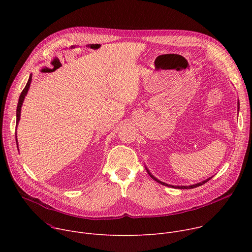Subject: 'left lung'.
I'll list each match as a JSON object with an SVG mask.
<instances>
[{"label": "left lung", "mask_w": 252, "mask_h": 252, "mask_svg": "<svg viewBox=\"0 0 252 252\" xmlns=\"http://www.w3.org/2000/svg\"><path fill=\"white\" fill-rule=\"evenodd\" d=\"M238 110H239V107H238ZM148 170V169H147ZM148 172H149V174L151 175V177L153 178V179H155L156 182H158V183H159L160 185H162V186H165V187H171V188H176V189H194V188H197V187H199V186H202V185H204L205 183H207L209 179L211 178V177H209V178H207V179H205V181H203V182H201V183H199V184H196V185H192V186H189V187H184V186H182V187H174V186H169V185H167V184H164V183H162V182H160V181H158V179H157L154 175H152L151 174V172L148 170Z\"/></svg>", "instance_id": "left-lung-1"}]
</instances>
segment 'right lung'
<instances>
[{
	"instance_id": "1",
	"label": "right lung",
	"mask_w": 252,
	"mask_h": 252,
	"mask_svg": "<svg viewBox=\"0 0 252 252\" xmlns=\"http://www.w3.org/2000/svg\"><path fill=\"white\" fill-rule=\"evenodd\" d=\"M31 82H32V76H30L29 78V81L25 87V89L23 90V92L21 93V95L19 97V102H18V106H17V123L16 125L18 126V123L20 121V116H21V107H22V104H23V101H24V98H25V95L27 94L28 91H29V88H30V85H31ZM16 141H17V134H16ZM18 143V141H17Z\"/></svg>"
}]
</instances>
